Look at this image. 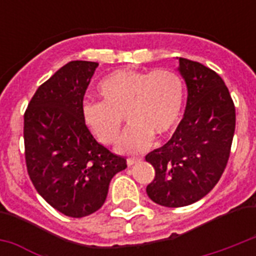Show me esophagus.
I'll return each mask as SVG.
<instances>
[{
  "instance_id": "obj_1",
  "label": "esophagus",
  "mask_w": 256,
  "mask_h": 256,
  "mask_svg": "<svg viewBox=\"0 0 256 256\" xmlns=\"http://www.w3.org/2000/svg\"><path fill=\"white\" fill-rule=\"evenodd\" d=\"M142 158H128V166H134L136 164H140Z\"/></svg>"
}]
</instances>
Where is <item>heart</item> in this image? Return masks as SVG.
I'll return each instance as SVG.
<instances>
[{"label": "heart", "instance_id": "1", "mask_svg": "<svg viewBox=\"0 0 256 256\" xmlns=\"http://www.w3.org/2000/svg\"><path fill=\"white\" fill-rule=\"evenodd\" d=\"M96 92L100 102H86L82 120L100 142L116 144L126 116L132 126L120 144L124 154L144 152L154 136H168L180 120L184 84L174 70H116L98 84Z\"/></svg>", "mask_w": 256, "mask_h": 256}]
</instances>
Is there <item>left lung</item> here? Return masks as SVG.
Instances as JSON below:
<instances>
[{
	"instance_id": "obj_1",
	"label": "left lung",
	"mask_w": 256,
	"mask_h": 256,
	"mask_svg": "<svg viewBox=\"0 0 256 256\" xmlns=\"http://www.w3.org/2000/svg\"><path fill=\"white\" fill-rule=\"evenodd\" d=\"M187 85L186 112L168 144L146 160L156 170L146 192L164 207H183L210 192L226 168L235 132V106L218 73L179 58Z\"/></svg>"
}]
</instances>
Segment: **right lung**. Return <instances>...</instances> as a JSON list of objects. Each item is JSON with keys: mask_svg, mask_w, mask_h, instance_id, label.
<instances>
[{"mask_svg": "<svg viewBox=\"0 0 256 256\" xmlns=\"http://www.w3.org/2000/svg\"><path fill=\"white\" fill-rule=\"evenodd\" d=\"M96 62L62 66L32 96L24 114L29 178L50 206L70 218L100 210L110 180L126 160L96 140L82 120L84 96Z\"/></svg>", "mask_w": 256, "mask_h": 256, "instance_id": "right-lung-1", "label": "right lung"}]
</instances>
